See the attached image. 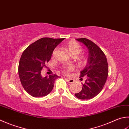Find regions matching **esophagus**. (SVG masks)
Masks as SVG:
<instances>
[{"mask_svg": "<svg viewBox=\"0 0 129 129\" xmlns=\"http://www.w3.org/2000/svg\"><path fill=\"white\" fill-rule=\"evenodd\" d=\"M67 80L69 83H73L75 82V80L73 79H70V78H67Z\"/></svg>", "mask_w": 129, "mask_h": 129, "instance_id": "obj_1", "label": "esophagus"}]
</instances>
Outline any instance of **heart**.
<instances>
[{"instance_id": "1", "label": "heart", "mask_w": 129, "mask_h": 129, "mask_svg": "<svg viewBox=\"0 0 129 129\" xmlns=\"http://www.w3.org/2000/svg\"><path fill=\"white\" fill-rule=\"evenodd\" d=\"M67 49L69 54L73 57H77L78 64L80 65H84L87 63V57L84 55H80L78 56L82 51V47L76 41H71L68 42L65 45ZM55 50L53 52V55L55 54ZM74 67L73 66H62L61 67L62 71L65 74H68L70 72L74 70Z\"/></svg>"}]
</instances>
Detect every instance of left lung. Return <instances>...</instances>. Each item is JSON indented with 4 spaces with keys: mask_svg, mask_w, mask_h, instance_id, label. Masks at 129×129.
Segmentation results:
<instances>
[{
    "mask_svg": "<svg viewBox=\"0 0 129 129\" xmlns=\"http://www.w3.org/2000/svg\"><path fill=\"white\" fill-rule=\"evenodd\" d=\"M82 42L89 50V56L86 67L80 72V79L85 76L87 79L82 84V89L75 97L80 100H89L96 96L102 90L108 74L106 57L100 47L85 38L77 39Z\"/></svg>",
    "mask_w": 129,
    "mask_h": 129,
    "instance_id": "left-lung-1",
    "label": "left lung"
}]
</instances>
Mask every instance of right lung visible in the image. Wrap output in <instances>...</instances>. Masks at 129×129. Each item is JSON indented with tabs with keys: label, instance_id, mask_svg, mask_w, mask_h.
I'll list each match as a JSON object with an SVG mask.
<instances>
[{
	"label": "right lung",
	"instance_id": "right-lung-1",
	"mask_svg": "<svg viewBox=\"0 0 129 129\" xmlns=\"http://www.w3.org/2000/svg\"><path fill=\"white\" fill-rule=\"evenodd\" d=\"M64 39L41 38L29 45L21 55L18 65V74L22 85L29 94L42 97L51 92L56 74L41 76V70L51 59L52 52Z\"/></svg>",
	"mask_w": 129,
	"mask_h": 129
}]
</instances>
